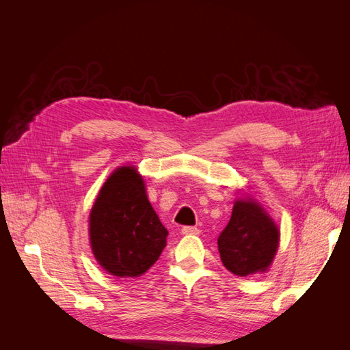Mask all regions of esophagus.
Instances as JSON below:
<instances>
[{"mask_svg":"<svg viewBox=\"0 0 350 350\" xmlns=\"http://www.w3.org/2000/svg\"><path fill=\"white\" fill-rule=\"evenodd\" d=\"M183 234L184 235H198L200 229L197 226H184L183 228Z\"/></svg>","mask_w":350,"mask_h":350,"instance_id":"34e87169","label":"esophagus"}]
</instances>
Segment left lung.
<instances>
[{
    "label": "left lung",
    "instance_id": "8db88e82",
    "mask_svg": "<svg viewBox=\"0 0 350 350\" xmlns=\"http://www.w3.org/2000/svg\"><path fill=\"white\" fill-rule=\"evenodd\" d=\"M224 266L237 276L266 271L279 245V230L252 200H238L217 238Z\"/></svg>",
    "mask_w": 350,
    "mask_h": 350
}]
</instances>
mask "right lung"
Segmentation results:
<instances>
[{"instance_id":"obj_1","label":"right lung","mask_w":350,"mask_h":350,"mask_svg":"<svg viewBox=\"0 0 350 350\" xmlns=\"http://www.w3.org/2000/svg\"><path fill=\"white\" fill-rule=\"evenodd\" d=\"M90 243L100 266L113 276L137 278L161 257L167 230L146 196L134 167L116 169L90 213Z\"/></svg>"}]
</instances>
